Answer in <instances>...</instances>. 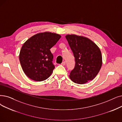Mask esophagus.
<instances>
[{
	"label": "esophagus",
	"instance_id": "obj_1",
	"mask_svg": "<svg viewBox=\"0 0 122 122\" xmlns=\"http://www.w3.org/2000/svg\"><path fill=\"white\" fill-rule=\"evenodd\" d=\"M61 65H63V66H65L66 65V62L65 61L63 62L62 63H61Z\"/></svg>",
	"mask_w": 122,
	"mask_h": 122
}]
</instances>
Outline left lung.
<instances>
[{
  "mask_svg": "<svg viewBox=\"0 0 122 122\" xmlns=\"http://www.w3.org/2000/svg\"><path fill=\"white\" fill-rule=\"evenodd\" d=\"M65 37L75 60V67L69 75L71 80L79 84L92 80L102 65L100 49L94 42L85 37L68 34Z\"/></svg>",
  "mask_w": 122,
  "mask_h": 122,
  "instance_id": "1",
  "label": "left lung"
}]
</instances>
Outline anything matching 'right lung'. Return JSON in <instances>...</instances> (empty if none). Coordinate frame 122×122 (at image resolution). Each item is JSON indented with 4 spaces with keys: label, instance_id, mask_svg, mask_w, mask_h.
Wrapping results in <instances>:
<instances>
[{
    "label": "right lung",
    "instance_id": "add662e5",
    "mask_svg": "<svg viewBox=\"0 0 122 122\" xmlns=\"http://www.w3.org/2000/svg\"><path fill=\"white\" fill-rule=\"evenodd\" d=\"M61 36L49 32L32 36L23 44L19 54V61L23 71L28 78L35 81H42L50 76L55 68L53 55L50 49Z\"/></svg>",
    "mask_w": 122,
    "mask_h": 122
}]
</instances>
